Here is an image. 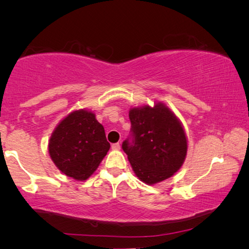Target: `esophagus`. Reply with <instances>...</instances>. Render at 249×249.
<instances>
[{"label":"esophagus","instance_id":"1","mask_svg":"<svg viewBox=\"0 0 249 249\" xmlns=\"http://www.w3.org/2000/svg\"><path fill=\"white\" fill-rule=\"evenodd\" d=\"M112 149H114V150L121 149V144H120V142H115V144H113L112 145Z\"/></svg>","mask_w":249,"mask_h":249}]
</instances>
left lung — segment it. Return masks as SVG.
I'll list each match as a JSON object with an SVG mask.
<instances>
[{
	"mask_svg": "<svg viewBox=\"0 0 249 249\" xmlns=\"http://www.w3.org/2000/svg\"><path fill=\"white\" fill-rule=\"evenodd\" d=\"M130 137L122 148L135 175L147 184L170 178L178 171L188 150L187 136L180 121L159 102L129 109Z\"/></svg>",
	"mask_w": 249,
	"mask_h": 249,
	"instance_id": "1",
	"label": "left lung"
}]
</instances>
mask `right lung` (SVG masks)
Returning <instances> with one entry per match:
<instances>
[{
  "instance_id": "obj_1",
  "label": "right lung",
  "mask_w": 249,
  "mask_h": 249,
  "mask_svg": "<svg viewBox=\"0 0 249 249\" xmlns=\"http://www.w3.org/2000/svg\"><path fill=\"white\" fill-rule=\"evenodd\" d=\"M109 149L104 127L95 114L87 109L71 112L52 134L48 151L62 174L87 180L99 167Z\"/></svg>"
}]
</instances>
